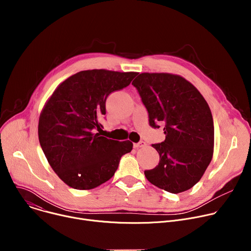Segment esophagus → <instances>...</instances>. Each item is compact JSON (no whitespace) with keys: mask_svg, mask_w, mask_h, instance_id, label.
<instances>
[{"mask_svg":"<svg viewBox=\"0 0 251 251\" xmlns=\"http://www.w3.org/2000/svg\"><path fill=\"white\" fill-rule=\"evenodd\" d=\"M145 146H146V143L144 141H140L138 143H134V148H136V149L145 147Z\"/></svg>","mask_w":251,"mask_h":251,"instance_id":"esophagus-1","label":"esophagus"}]
</instances>
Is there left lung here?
Returning a JSON list of instances; mask_svg holds the SVG:
<instances>
[{
  "label": "left lung",
  "instance_id": "obj_1",
  "mask_svg": "<svg viewBox=\"0 0 251 251\" xmlns=\"http://www.w3.org/2000/svg\"><path fill=\"white\" fill-rule=\"evenodd\" d=\"M132 84L146 106L150 125L164 124L166 134L164 142L152 145L160 161L144 172L147 180L172 194L190 190L212 159L214 128L207 102L181 75L144 73Z\"/></svg>",
  "mask_w": 251,
  "mask_h": 251
}]
</instances>
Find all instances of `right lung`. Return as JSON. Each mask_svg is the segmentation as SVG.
<instances>
[{
	"label": "right lung",
	"mask_w": 251,
	"mask_h": 251,
	"mask_svg": "<svg viewBox=\"0 0 251 251\" xmlns=\"http://www.w3.org/2000/svg\"><path fill=\"white\" fill-rule=\"evenodd\" d=\"M137 73L83 70L53 91L39 120V140L49 164L67 186L91 190L114 176L121 157L133 143L95 133L106 114L108 95L130 84Z\"/></svg>",
	"instance_id": "add662e5"
}]
</instances>
